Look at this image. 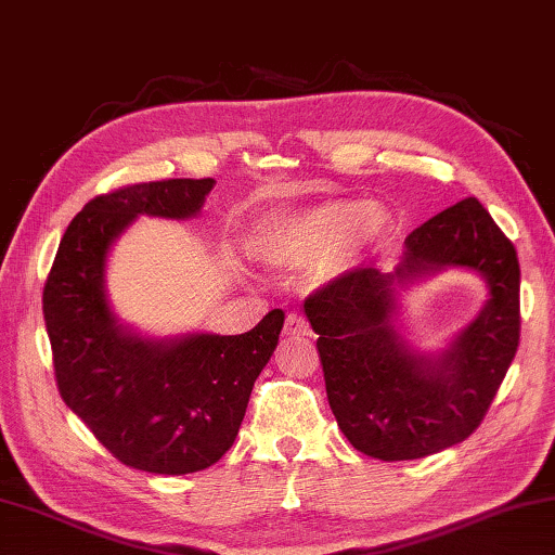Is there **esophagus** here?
<instances>
[{"mask_svg":"<svg viewBox=\"0 0 555 555\" xmlns=\"http://www.w3.org/2000/svg\"><path fill=\"white\" fill-rule=\"evenodd\" d=\"M284 335H286V337H308V335H310L308 320H306L304 315H298V312H291V315L286 318Z\"/></svg>","mask_w":555,"mask_h":555,"instance_id":"obj_1","label":"esophagus"}]
</instances>
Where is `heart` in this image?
<instances>
[{
	"label": "heart",
	"mask_w": 555,
	"mask_h": 555,
	"mask_svg": "<svg viewBox=\"0 0 555 555\" xmlns=\"http://www.w3.org/2000/svg\"><path fill=\"white\" fill-rule=\"evenodd\" d=\"M383 223L369 201L330 198L267 220L251 237V251L274 269L312 267L315 279L335 281L364 261Z\"/></svg>",
	"instance_id": "b5f03b06"
}]
</instances>
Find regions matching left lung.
Returning <instances> with one entry per match:
<instances>
[{
	"label": "left lung",
	"mask_w": 555,
	"mask_h": 555,
	"mask_svg": "<svg viewBox=\"0 0 555 555\" xmlns=\"http://www.w3.org/2000/svg\"><path fill=\"white\" fill-rule=\"evenodd\" d=\"M451 266L476 270L489 300L447 350L422 356L399 335V291ZM304 308L349 444L380 461L422 459L476 431L517 354V251L478 198H463L412 230L388 274L351 269Z\"/></svg>",
	"instance_id": "obj_1"
}]
</instances>
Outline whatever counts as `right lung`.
Wrapping results in <instances>:
<instances>
[{
  "instance_id": "obj_1",
  "label": "right lung",
  "mask_w": 555,
  "mask_h": 555,
  "mask_svg": "<svg viewBox=\"0 0 555 555\" xmlns=\"http://www.w3.org/2000/svg\"><path fill=\"white\" fill-rule=\"evenodd\" d=\"M214 179H165L96 196L60 240L43 288L57 390L92 435L130 468L184 476L223 456L249 392L274 354L284 310L245 335L143 337L106 298L111 245L138 216H198Z\"/></svg>"
}]
</instances>
